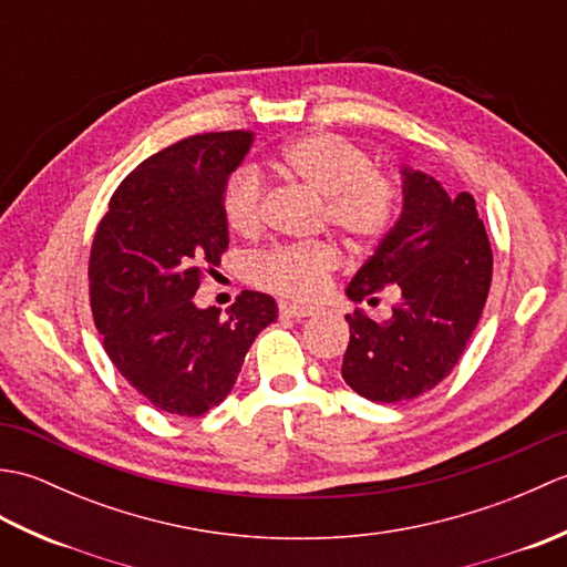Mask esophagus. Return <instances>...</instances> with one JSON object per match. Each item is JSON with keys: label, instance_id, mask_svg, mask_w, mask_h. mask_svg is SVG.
Instances as JSON below:
<instances>
[{"label": "esophagus", "instance_id": "1", "mask_svg": "<svg viewBox=\"0 0 567 567\" xmlns=\"http://www.w3.org/2000/svg\"><path fill=\"white\" fill-rule=\"evenodd\" d=\"M311 315H315V309H311V307L280 302V317H287V319H305V317H311Z\"/></svg>", "mask_w": 567, "mask_h": 567}]
</instances>
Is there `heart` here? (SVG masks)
<instances>
[{
    "label": "heart",
    "instance_id": "b5f03b06",
    "mask_svg": "<svg viewBox=\"0 0 567 567\" xmlns=\"http://www.w3.org/2000/svg\"><path fill=\"white\" fill-rule=\"evenodd\" d=\"M287 175L323 197V221H329L353 246L375 244L390 231L400 189L355 141L333 131H315L287 143L280 153ZM221 214L234 234L252 238L265 221V187L252 167H238L226 179ZM341 265V252L329 240L275 246L250 260V280L275 295L317 299Z\"/></svg>",
    "mask_w": 567,
    "mask_h": 567
}]
</instances>
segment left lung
I'll return each instance as SVG.
<instances>
[{"mask_svg": "<svg viewBox=\"0 0 567 567\" xmlns=\"http://www.w3.org/2000/svg\"><path fill=\"white\" fill-rule=\"evenodd\" d=\"M404 209L348 285L353 302L378 305L392 285L400 299L384 321L346 315L341 375L370 402H406L436 388L461 360L492 285V248L475 199L451 197L431 175L402 171Z\"/></svg>", "mask_w": 567, "mask_h": 567, "instance_id": "left-lung-1", "label": "left lung"}]
</instances>
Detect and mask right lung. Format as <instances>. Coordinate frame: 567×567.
Instances as JSON below:
<instances>
[{"label":"right lung","mask_w":567,"mask_h":567,"mask_svg":"<svg viewBox=\"0 0 567 567\" xmlns=\"http://www.w3.org/2000/svg\"><path fill=\"white\" fill-rule=\"evenodd\" d=\"M248 131L197 134L134 167L114 189L90 250V307L104 351L161 412L202 416L234 390L250 343L277 319L244 290L221 317L192 297L228 248L221 195Z\"/></svg>","instance_id":"right-lung-1"}]
</instances>
